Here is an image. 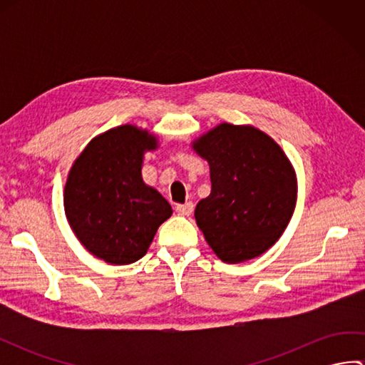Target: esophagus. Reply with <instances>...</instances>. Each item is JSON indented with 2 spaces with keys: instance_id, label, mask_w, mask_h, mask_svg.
<instances>
[{
  "instance_id": "obj_1",
  "label": "esophagus",
  "mask_w": 365,
  "mask_h": 365,
  "mask_svg": "<svg viewBox=\"0 0 365 365\" xmlns=\"http://www.w3.org/2000/svg\"><path fill=\"white\" fill-rule=\"evenodd\" d=\"M192 210H195V205H192V202H185V204H178L175 207V212L178 215H183V216H190L192 213Z\"/></svg>"
}]
</instances>
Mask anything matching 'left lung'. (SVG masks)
Wrapping results in <instances>:
<instances>
[{"mask_svg":"<svg viewBox=\"0 0 365 365\" xmlns=\"http://www.w3.org/2000/svg\"><path fill=\"white\" fill-rule=\"evenodd\" d=\"M210 166L212 192L195 210L197 227L218 259L259 257L289 226L298 180L273 138L252 125L222 122L191 143Z\"/></svg>","mask_w":365,"mask_h":365,"instance_id":"8db88e82","label":"left lung"}]
</instances>
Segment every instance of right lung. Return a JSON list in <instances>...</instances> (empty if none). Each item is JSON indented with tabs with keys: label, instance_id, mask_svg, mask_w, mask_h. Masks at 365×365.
<instances>
[{
	"label": "right lung",
	"instance_id": "right-lung-1",
	"mask_svg": "<svg viewBox=\"0 0 365 365\" xmlns=\"http://www.w3.org/2000/svg\"><path fill=\"white\" fill-rule=\"evenodd\" d=\"M160 141L149 130L119 125L91 139L68 170L64 212L78 242L97 259L128 265L145 255L173 207L143 180L144 153Z\"/></svg>",
	"mask_w": 365,
	"mask_h": 365
}]
</instances>
